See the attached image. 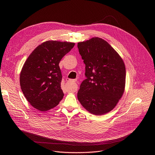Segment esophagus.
<instances>
[{"label":"esophagus","mask_w":155,"mask_h":155,"mask_svg":"<svg viewBox=\"0 0 155 155\" xmlns=\"http://www.w3.org/2000/svg\"><path fill=\"white\" fill-rule=\"evenodd\" d=\"M73 81H74V83H75V80H73ZM77 85H75L74 87H72V90H71V91H72V93H74V92L77 91Z\"/></svg>","instance_id":"obj_1"}]
</instances>
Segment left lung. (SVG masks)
Returning <instances> with one entry per match:
<instances>
[{
  "label": "left lung",
  "instance_id": "8db88e82",
  "mask_svg": "<svg viewBox=\"0 0 155 155\" xmlns=\"http://www.w3.org/2000/svg\"><path fill=\"white\" fill-rule=\"evenodd\" d=\"M77 47L86 78L80 84L78 99L91 114H105L114 108L124 93V62L107 41L99 37L79 42Z\"/></svg>",
  "mask_w": 155,
  "mask_h": 155
}]
</instances>
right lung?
Here are the masks:
<instances>
[{"instance_id":"obj_1","label":"right lung","mask_w":155,"mask_h":155,"mask_svg":"<svg viewBox=\"0 0 155 155\" xmlns=\"http://www.w3.org/2000/svg\"><path fill=\"white\" fill-rule=\"evenodd\" d=\"M74 45L71 42L47 41L26 61L20 74L21 88L28 101L40 111L54 108L62 99L59 64Z\"/></svg>"}]
</instances>
